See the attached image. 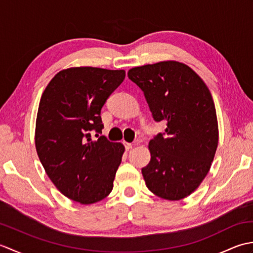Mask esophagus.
Listing matches in <instances>:
<instances>
[{"label": "esophagus", "mask_w": 253, "mask_h": 253, "mask_svg": "<svg viewBox=\"0 0 253 253\" xmlns=\"http://www.w3.org/2000/svg\"><path fill=\"white\" fill-rule=\"evenodd\" d=\"M139 143H140V141H139V140H136V141H135V144H139ZM125 148H126L127 151H129V150L132 148V144H131V143L125 142Z\"/></svg>", "instance_id": "obj_1"}]
</instances>
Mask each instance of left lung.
Segmentation results:
<instances>
[{"mask_svg": "<svg viewBox=\"0 0 253 253\" xmlns=\"http://www.w3.org/2000/svg\"><path fill=\"white\" fill-rule=\"evenodd\" d=\"M128 77L140 88L154 121L165 132L149 142L151 160L141 169L148 189L176 201L195 191L206 178L218 143L215 105L207 84L176 61L133 67Z\"/></svg>", "mask_w": 253, "mask_h": 253, "instance_id": "obj_1", "label": "left lung"}]
</instances>
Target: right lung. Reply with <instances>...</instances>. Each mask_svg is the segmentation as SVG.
I'll list each match as a JSON object with an SVG mask.
<instances>
[{"label":"right lung","instance_id":"1","mask_svg":"<svg viewBox=\"0 0 253 253\" xmlns=\"http://www.w3.org/2000/svg\"><path fill=\"white\" fill-rule=\"evenodd\" d=\"M124 79L123 69L72 67L57 73L42 93L37 153L53 184L73 201L92 204L113 189L125 148L99 136L104 127L101 109Z\"/></svg>","mask_w":253,"mask_h":253}]
</instances>
